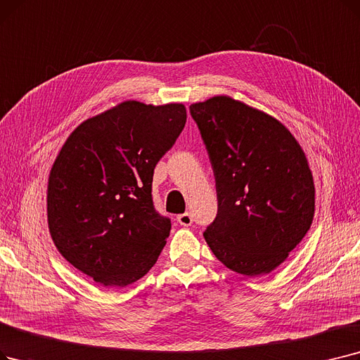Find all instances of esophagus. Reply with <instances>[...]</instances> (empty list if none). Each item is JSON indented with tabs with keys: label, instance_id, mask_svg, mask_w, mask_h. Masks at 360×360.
<instances>
[{
	"label": "esophagus",
	"instance_id": "obj_1",
	"mask_svg": "<svg viewBox=\"0 0 360 360\" xmlns=\"http://www.w3.org/2000/svg\"><path fill=\"white\" fill-rule=\"evenodd\" d=\"M176 221L182 226H190L193 224V216L190 213H182L176 217Z\"/></svg>",
	"mask_w": 360,
	"mask_h": 360
}]
</instances>
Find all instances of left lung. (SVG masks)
I'll return each instance as SVG.
<instances>
[{"label": "left lung", "mask_w": 360, "mask_h": 360, "mask_svg": "<svg viewBox=\"0 0 360 360\" xmlns=\"http://www.w3.org/2000/svg\"><path fill=\"white\" fill-rule=\"evenodd\" d=\"M213 167L217 216L205 240L219 262L268 275L310 229L315 182L303 148L274 116L229 96L193 103Z\"/></svg>", "instance_id": "obj_1"}]
</instances>
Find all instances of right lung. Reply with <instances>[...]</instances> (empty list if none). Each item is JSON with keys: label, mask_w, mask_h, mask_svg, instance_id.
I'll list each match as a JSON object with an SVG mask.
<instances>
[{"label": "right lung", "mask_w": 360, "mask_h": 360, "mask_svg": "<svg viewBox=\"0 0 360 360\" xmlns=\"http://www.w3.org/2000/svg\"><path fill=\"white\" fill-rule=\"evenodd\" d=\"M186 122L182 103L127 100L84 120L66 139L46 186L54 245L104 287H127L158 262L170 221L154 210V167Z\"/></svg>", "instance_id": "add662e5"}]
</instances>
